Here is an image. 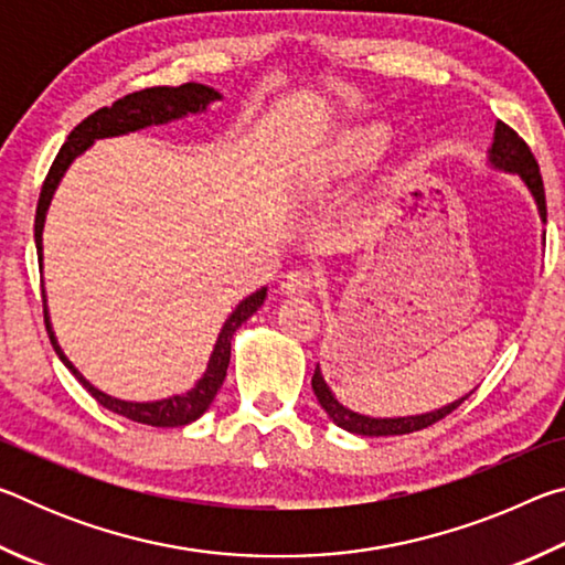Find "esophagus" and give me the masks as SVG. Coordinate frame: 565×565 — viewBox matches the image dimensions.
Instances as JSON below:
<instances>
[{
  "instance_id": "esophagus-1",
  "label": "esophagus",
  "mask_w": 565,
  "mask_h": 565,
  "mask_svg": "<svg viewBox=\"0 0 565 565\" xmlns=\"http://www.w3.org/2000/svg\"><path fill=\"white\" fill-rule=\"evenodd\" d=\"M317 286V276L309 269H291L281 279V291L289 296H303Z\"/></svg>"
}]
</instances>
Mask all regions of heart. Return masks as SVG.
<instances>
[{"label":"heart","instance_id":"b5f03b06","mask_svg":"<svg viewBox=\"0 0 565 565\" xmlns=\"http://www.w3.org/2000/svg\"><path fill=\"white\" fill-rule=\"evenodd\" d=\"M386 145V134L381 127H369V129H359L347 137L341 147V161L351 169L366 167L374 161L381 149Z\"/></svg>","mask_w":565,"mask_h":565}]
</instances>
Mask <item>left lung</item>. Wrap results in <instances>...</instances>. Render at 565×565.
<instances>
[{
	"mask_svg": "<svg viewBox=\"0 0 565 565\" xmlns=\"http://www.w3.org/2000/svg\"><path fill=\"white\" fill-rule=\"evenodd\" d=\"M489 161H491L493 169L511 171V174L521 177L523 184L529 186L531 196L535 199L541 222L546 224V191H543L539 161H535L529 145H525V141L509 127V124L495 121V134H493V145L489 149ZM311 388H313V394H317L321 408L327 411L333 424L341 426L343 431H351V434H359V436H401V434L420 431V428H428V426H434L436 420L446 418L448 414H451V411H456L468 396H471V394H468L463 398L454 401V404H448V406L438 408V411H431V414L398 416V418H371V416L356 414V411H349L347 406L339 404L337 396H333L331 388L327 386V381H323L319 366L311 376Z\"/></svg>",
	"mask_w": 565,
	"mask_h": 565,
	"instance_id": "left-lung-1",
	"label": "left lung"
}]
</instances>
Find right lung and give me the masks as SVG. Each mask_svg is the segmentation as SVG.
Instances as JSON below:
<instances>
[{
  "label": "right lung",
  "instance_id": "obj_1",
  "mask_svg": "<svg viewBox=\"0 0 565 565\" xmlns=\"http://www.w3.org/2000/svg\"><path fill=\"white\" fill-rule=\"evenodd\" d=\"M216 99H222V94L212 87H204V84H196V82L181 84V87H149V89L127 94V97L114 102L111 107H102L94 114H89L84 121L76 124L70 137H66V141L62 145L60 154H56L54 164L50 167V174H46L44 184H42L40 204H36L34 244H36V256H40V269H42V232H44L46 209H50V204H52V196H54L56 186H60L64 171L70 169L72 161L79 157L82 151H87L94 145V139L119 137V134L145 129V127H151V124H167L171 119L186 117V114H199ZM42 296H44V289H42ZM264 299H266V289H259L256 294L246 296V299L236 306L232 317H228L222 327V333H218L204 376L196 381L194 388L186 391V394H179V396H169L161 401H147V404H137V401H121V398L104 394V391L94 388L89 381L74 369V363L64 356L60 343H56V337H54L52 323H50V313H46V299H44V327H46V333H50V341L56 351V356L62 359L64 366L70 369L76 379H79V384L87 388L104 408H109V411H114V414H119L129 420H137V424H147V426H157V428H174V426L191 424V420H196L209 406H212L216 391L222 388L224 379H226L228 359H232L234 331L242 327V323L252 317V313H256V309L264 303Z\"/></svg>",
  "mask_w": 565,
  "mask_h": 565
}]
</instances>
